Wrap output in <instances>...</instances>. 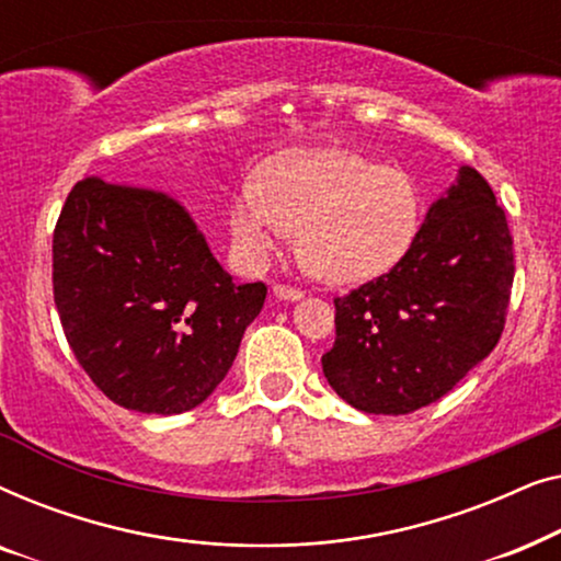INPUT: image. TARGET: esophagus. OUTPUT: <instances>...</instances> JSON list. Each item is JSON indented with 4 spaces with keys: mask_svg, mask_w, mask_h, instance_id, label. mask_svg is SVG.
I'll list each match as a JSON object with an SVG mask.
<instances>
[{
    "mask_svg": "<svg viewBox=\"0 0 561 561\" xmlns=\"http://www.w3.org/2000/svg\"><path fill=\"white\" fill-rule=\"evenodd\" d=\"M273 296L280 298V301H301L304 290L301 288H294V286H286V283H275Z\"/></svg>",
    "mask_w": 561,
    "mask_h": 561,
    "instance_id": "1",
    "label": "esophagus"
}]
</instances>
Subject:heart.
I'll return each mask as SVG.
<instances>
[{
	"mask_svg": "<svg viewBox=\"0 0 561 561\" xmlns=\"http://www.w3.org/2000/svg\"><path fill=\"white\" fill-rule=\"evenodd\" d=\"M421 202L411 175L340 148L288 150L265 160L229 204L242 265H263L296 232L301 265L327 283L386 273L409 252Z\"/></svg>",
	"mask_w": 561,
	"mask_h": 561,
	"instance_id": "obj_1",
	"label": "heart"
}]
</instances>
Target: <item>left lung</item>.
<instances>
[{
  "instance_id": "1",
  "label": "left lung",
  "mask_w": 561,
  "mask_h": 561,
  "mask_svg": "<svg viewBox=\"0 0 561 561\" xmlns=\"http://www.w3.org/2000/svg\"><path fill=\"white\" fill-rule=\"evenodd\" d=\"M513 237L493 188L470 165L428 209L380 278L334 298V347L321 367L336 396L401 416L447 396L501 340Z\"/></svg>"
}]
</instances>
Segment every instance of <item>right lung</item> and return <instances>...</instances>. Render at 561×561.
Here are the masks:
<instances>
[{
  "mask_svg": "<svg viewBox=\"0 0 561 561\" xmlns=\"http://www.w3.org/2000/svg\"><path fill=\"white\" fill-rule=\"evenodd\" d=\"M237 286L163 191L83 179L53 232V298L76 359L122 409H196L232 367L265 304Z\"/></svg>",
  "mask_w": 561,
  "mask_h": 561,
  "instance_id": "add662e5",
  "label": "right lung"
}]
</instances>
